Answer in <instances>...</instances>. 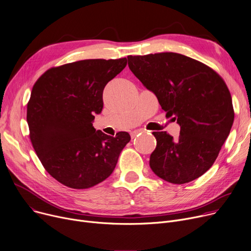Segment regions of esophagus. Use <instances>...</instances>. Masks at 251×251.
I'll list each match as a JSON object with an SVG mask.
<instances>
[{
	"label": "esophagus",
	"mask_w": 251,
	"mask_h": 251,
	"mask_svg": "<svg viewBox=\"0 0 251 251\" xmlns=\"http://www.w3.org/2000/svg\"><path fill=\"white\" fill-rule=\"evenodd\" d=\"M142 132H143V130H141V129H138V130H134V131H132V132H131V137H132V138H134V137H136L138 134H141Z\"/></svg>",
	"instance_id": "34e87169"
}]
</instances>
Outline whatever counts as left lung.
I'll list each match as a JSON object with an SVG mask.
<instances>
[{"label":"left lung","mask_w":251,"mask_h":251,"mask_svg":"<svg viewBox=\"0 0 251 251\" xmlns=\"http://www.w3.org/2000/svg\"><path fill=\"white\" fill-rule=\"evenodd\" d=\"M130 71L180 126L174 139L153 132L149 165L160 178L181 185L204 175L228 137L234 110L223 78L208 65L175 52L128 55Z\"/></svg>","instance_id":"8db88e82"}]
</instances>
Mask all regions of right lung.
<instances>
[{
    "mask_svg": "<svg viewBox=\"0 0 251 251\" xmlns=\"http://www.w3.org/2000/svg\"><path fill=\"white\" fill-rule=\"evenodd\" d=\"M127 59H85L46 71L27 105L33 148L46 172L72 189H89L113 173L131 137L109 136L93 127L103 109V91Z\"/></svg>",
    "mask_w": 251,
    "mask_h": 251,
    "instance_id": "right-lung-1",
    "label": "right lung"
}]
</instances>
